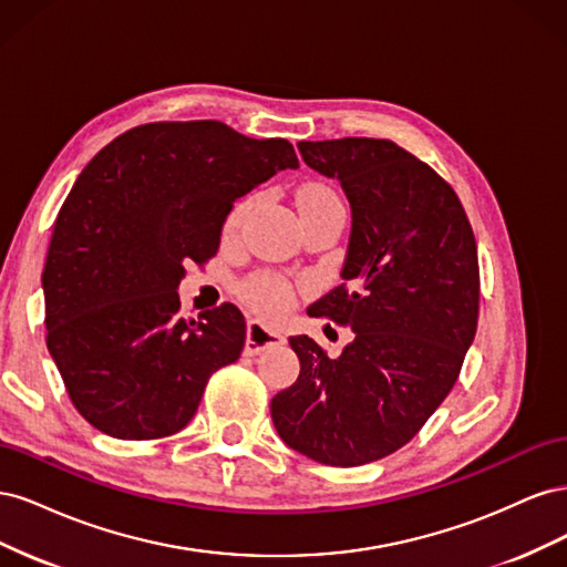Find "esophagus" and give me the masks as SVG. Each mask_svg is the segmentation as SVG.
I'll return each mask as SVG.
<instances>
[{
	"instance_id": "34e87169",
	"label": "esophagus",
	"mask_w": 567,
	"mask_h": 567,
	"mask_svg": "<svg viewBox=\"0 0 567 567\" xmlns=\"http://www.w3.org/2000/svg\"><path fill=\"white\" fill-rule=\"evenodd\" d=\"M274 346H284V336L279 331H271L262 321L250 319L248 321V336H246V354H260Z\"/></svg>"
}]
</instances>
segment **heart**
Segmentation results:
<instances>
[{"label":"heart","instance_id":"heart-1","mask_svg":"<svg viewBox=\"0 0 567 567\" xmlns=\"http://www.w3.org/2000/svg\"><path fill=\"white\" fill-rule=\"evenodd\" d=\"M323 194H331L329 188L323 186H305L302 192L298 194V198L305 196H323ZM248 213V203H241L238 208L231 213L229 221H227V234H236L238 227H241V221ZM246 300L255 307L257 312H262L265 317H281L290 305H293V288H290L286 281L281 279H274V277H265V279H257L246 288Z\"/></svg>","mask_w":567,"mask_h":567}]
</instances>
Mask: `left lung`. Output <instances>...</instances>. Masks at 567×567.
Here are the masks:
<instances>
[{"label": "left lung", "instance_id": "obj_1", "mask_svg": "<svg viewBox=\"0 0 567 567\" xmlns=\"http://www.w3.org/2000/svg\"><path fill=\"white\" fill-rule=\"evenodd\" d=\"M298 151L340 182L352 213L342 284L307 312L354 338L336 359L290 338L300 375L274 394L271 421L307 458L362 466L398 452L454 388L477 329V246L454 188L398 144L346 136Z\"/></svg>", "mask_w": 567, "mask_h": 567}]
</instances>
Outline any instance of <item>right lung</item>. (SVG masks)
<instances>
[{"mask_svg":"<svg viewBox=\"0 0 567 567\" xmlns=\"http://www.w3.org/2000/svg\"><path fill=\"white\" fill-rule=\"evenodd\" d=\"M284 169H298L286 140L217 120L134 127L82 169L51 234L44 323L68 394L101 433L182 431L210 375L241 357L238 307L186 321L177 288L217 252L234 203Z\"/></svg>","mask_w":567,"mask_h":567,"instance_id":"obj_1","label":"right lung"}]
</instances>
